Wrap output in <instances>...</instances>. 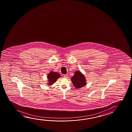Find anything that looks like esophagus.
I'll list each match as a JSON object with an SVG mask.
<instances>
[{"label": "esophagus", "mask_w": 132, "mask_h": 132, "mask_svg": "<svg viewBox=\"0 0 132 132\" xmlns=\"http://www.w3.org/2000/svg\"><path fill=\"white\" fill-rule=\"evenodd\" d=\"M64 77H65V78H68V75H64Z\"/></svg>", "instance_id": "34e87169"}]
</instances>
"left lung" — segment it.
Returning a JSON list of instances; mask_svg holds the SVG:
<instances>
[{"label": "left lung", "instance_id": "1", "mask_svg": "<svg viewBox=\"0 0 132 132\" xmlns=\"http://www.w3.org/2000/svg\"><path fill=\"white\" fill-rule=\"evenodd\" d=\"M71 81L73 86L77 89L83 87L86 84L84 76L79 71L75 72L71 78Z\"/></svg>", "mask_w": 132, "mask_h": 132}]
</instances>
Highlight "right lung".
Segmentation results:
<instances>
[{
	"label": "right lung",
	"instance_id": "right-lung-1",
	"mask_svg": "<svg viewBox=\"0 0 132 132\" xmlns=\"http://www.w3.org/2000/svg\"><path fill=\"white\" fill-rule=\"evenodd\" d=\"M60 77V74L56 72H51L47 76L49 83L48 84L52 85L56 81L57 79Z\"/></svg>",
	"mask_w": 132,
	"mask_h": 132
}]
</instances>
